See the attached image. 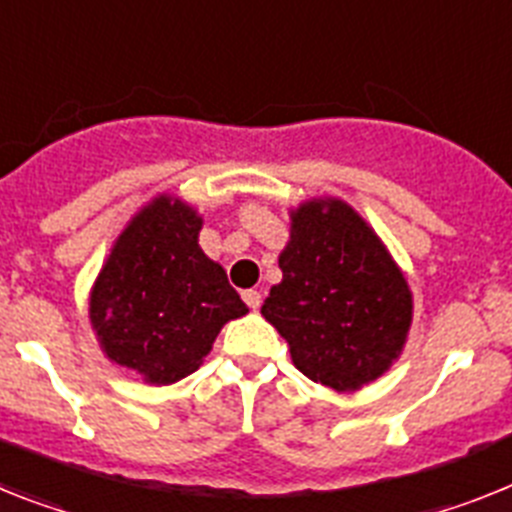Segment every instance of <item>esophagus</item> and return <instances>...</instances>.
<instances>
[{"instance_id": "esophagus-1", "label": "esophagus", "mask_w": 512, "mask_h": 512, "mask_svg": "<svg viewBox=\"0 0 512 512\" xmlns=\"http://www.w3.org/2000/svg\"><path fill=\"white\" fill-rule=\"evenodd\" d=\"M243 303H246L251 310H259L261 292L259 290H243Z\"/></svg>"}]
</instances>
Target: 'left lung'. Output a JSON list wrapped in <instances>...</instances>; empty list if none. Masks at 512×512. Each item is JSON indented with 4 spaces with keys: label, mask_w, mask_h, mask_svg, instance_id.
<instances>
[{
    "label": "left lung",
    "mask_w": 512,
    "mask_h": 512,
    "mask_svg": "<svg viewBox=\"0 0 512 512\" xmlns=\"http://www.w3.org/2000/svg\"><path fill=\"white\" fill-rule=\"evenodd\" d=\"M279 269L261 313L300 373L352 391L391 368L412 323V292L355 209L336 199L303 204Z\"/></svg>",
    "instance_id": "obj_1"
}]
</instances>
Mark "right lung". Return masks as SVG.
Segmentation results:
<instances>
[{"label": "right lung", "mask_w": 512, "mask_h": 512, "mask_svg": "<svg viewBox=\"0 0 512 512\" xmlns=\"http://www.w3.org/2000/svg\"><path fill=\"white\" fill-rule=\"evenodd\" d=\"M202 217L160 196L116 240L93 287L90 318L116 365L168 386L194 373L230 318L248 313L199 248Z\"/></svg>", "instance_id": "add662e5"}]
</instances>
